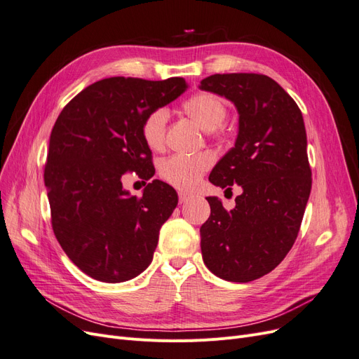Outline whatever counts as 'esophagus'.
I'll use <instances>...</instances> for the list:
<instances>
[{
	"label": "esophagus",
	"instance_id": "1",
	"mask_svg": "<svg viewBox=\"0 0 359 359\" xmlns=\"http://www.w3.org/2000/svg\"><path fill=\"white\" fill-rule=\"evenodd\" d=\"M178 196H180V202H181V203H186V202H189V199L191 198L190 194L184 193V191H180V193H178Z\"/></svg>",
	"mask_w": 359,
	"mask_h": 359
}]
</instances>
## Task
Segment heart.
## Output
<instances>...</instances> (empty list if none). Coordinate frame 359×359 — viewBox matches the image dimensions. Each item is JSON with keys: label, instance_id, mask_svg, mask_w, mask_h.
<instances>
[{"label": "heart", "instance_id": "heart-1", "mask_svg": "<svg viewBox=\"0 0 359 359\" xmlns=\"http://www.w3.org/2000/svg\"><path fill=\"white\" fill-rule=\"evenodd\" d=\"M182 112L189 115L201 128L211 132L212 136L219 140L226 137V130L222 127L227 109L226 103L215 94L199 91L191 94L181 104ZM168 114L163 109L149 112L140 124V133L145 145L153 151H161L165 148ZM214 163V158L208 153H201L194 156L177 154L161 163L160 175L172 187L178 190L189 191L198 186Z\"/></svg>", "mask_w": 359, "mask_h": 359}]
</instances>
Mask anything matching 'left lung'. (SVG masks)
I'll list each match as a JSON object with an SVG mask.
<instances>
[{
  "label": "left lung",
  "mask_w": 359,
  "mask_h": 359,
  "mask_svg": "<svg viewBox=\"0 0 359 359\" xmlns=\"http://www.w3.org/2000/svg\"><path fill=\"white\" fill-rule=\"evenodd\" d=\"M201 90L224 95L240 114L235 147L212 169L214 186L243 193L227 211L206 198L203 262L212 274L247 283L271 273L295 243L311 190L307 135L295 100L265 74H212Z\"/></svg>",
  "instance_id": "1"
}]
</instances>
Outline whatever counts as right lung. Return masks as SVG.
<instances>
[{
	"instance_id": "right-lung-1",
	"label": "right lung",
	"mask_w": 359,
	"mask_h": 359,
	"mask_svg": "<svg viewBox=\"0 0 359 359\" xmlns=\"http://www.w3.org/2000/svg\"><path fill=\"white\" fill-rule=\"evenodd\" d=\"M186 88L182 78L115 76L86 86L57 118L45 165L52 229L72 262L94 280H132L153 260L178 194L154 180L142 196H132L121 180L126 172L154 177L140 124Z\"/></svg>"
}]
</instances>
